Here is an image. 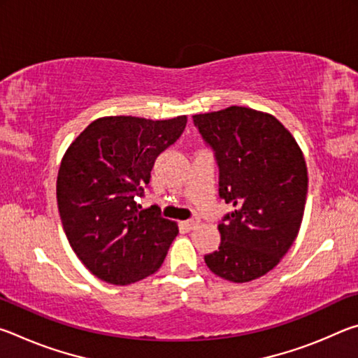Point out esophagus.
<instances>
[{
  "label": "esophagus",
  "instance_id": "obj_1",
  "mask_svg": "<svg viewBox=\"0 0 358 358\" xmlns=\"http://www.w3.org/2000/svg\"><path fill=\"white\" fill-rule=\"evenodd\" d=\"M183 224V226L187 229V230H192V229H196L199 224H201V221L197 220V217H192V220H187V221H185V222H181Z\"/></svg>",
  "mask_w": 358,
  "mask_h": 358
}]
</instances>
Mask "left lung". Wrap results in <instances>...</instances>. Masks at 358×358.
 Wrapping results in <instances>:
<instances>
[{"instance_id": "1", "label": "left lung", "mask_w": 358, "mask_h": 358, "mask_svg": "<svg viewBox=\"0 0 358 358\" xmlns=\"http://www.w3.org/2000/svg\"><path fill=\"white\" fill-rule=\"evenodd\" d=\"M220 167V197L234 210L217 226L205 264L222 280L248 282L280 264L299 235L308 171L299 143L273 115L232 106L192 115Z\"/></svg>"}]
</instances>
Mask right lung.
Wrapping results in <instances>:
<instances>
[{
  "instance_id": "1",
  "label": "right lung",
  "mask_w": 358,
  "mask_h": 358,
  "mask_svg": "<svg viewBox=\"0 0 358 358\" xmlns=\"http://www.w3.org/2000/svg\"><path fill=\"white\" fill-rule=\"evenodd\" d=\"M186 115L171 120L102 117L69 145L57 178V202L69 245L99 280L126 286L164 262L177 222L136 196L150 183L156 157L177 142Z\"/></svg>"
}]
</instances>
